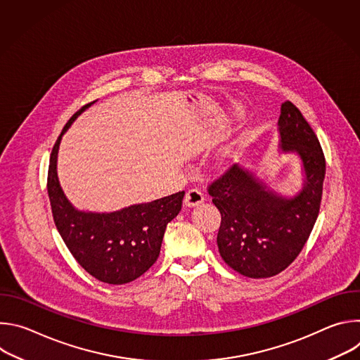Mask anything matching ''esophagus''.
I'll return each mask as SVG.
<instances>
[{"label":"esophagus","mask_w":360,"mask_h":360,"mask_svg":"<svg viewBox=\"0 0 360 360\" xmlns=\"http://www.w3.org/2000/svg\"><path fill=\"white\" fill-rule=\"evenodd\" d=\"M203 199H205L203 193H202L199 189L192 188V189H189V191L186 192L185 199H184V203L186 205V207L192 208V207H196V205L202 203V202H203Z\"/></svg>","instance_id":"34e87169"}]
</instances>
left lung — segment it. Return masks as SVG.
<instances>
[{"label":"left lung","mask_w":360,"mask_h":360,"mask_svg":"<svg viewBox=\"0 0 360 360\" xmlns=\"http://www.w3.org/2000/svg\"><path fill=\"white\" fill-rule=\"evenodd\" d=\"M281 150L300 158L304 181L292 198L272 191L242 165H232L208 192L221 212L218 248L222 259L243 276L271 278L303 249L319 215L326 162L319 139L302 112L286 101L278 121Z\"/></svg>","instance_id":"obj_1"}]
</instances>
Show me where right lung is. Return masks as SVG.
Masks as SVG:
<instances>
[{
	"mask_svg": "<svg viewBox=\"0 0 360 360\" xmlns=\"http://www.w3.org/2000/svg\"><path fill=\"white\" fill-rule=\"evenodd\" d=\"M94 102L77 111L58 136L51 152L46 189L56 226L77 262L101 282L122 285L155 264L165 228L179 214L185 192L108 214L75 210L58 181V149L63 135Z\"/></svg>",
	"mask_w": 360,
	"mask_h": 360,
	"instance_id": "right-lung-1",
	"label": "right lung"
}]
</instances>
